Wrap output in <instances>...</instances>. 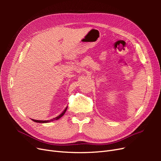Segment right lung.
I'll return each instance as SVG.
<instances>
[{
    "label": "right lung",
    "instance_id": "1",
    "mask_svg": "<svg viewBox=\"0 0 161 161\" xmlns=\"http://www.w3.org/2000/svg\"><path fill=\"white\" fill-rule=\"evenodd\" d=\"M68 108V107H67ZM67 108H66V109L63 111L62 113L61 114H60L58 116L56 117V118H52L51 119H49V120H36V119H31L33 121H35V122H37V123H48V122H50V121H52L53 120H57L59 118H60L61 117H62L63 115H64V114H65V112L66 111V109H67Z\"/></svg>",
    "mask_w": 161,
    "mask_h": 161
}]
</instances>
